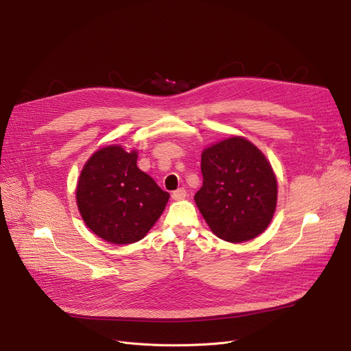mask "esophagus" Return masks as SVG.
<instances>
[{
	"label": "esophagus",
	"instance_id": "34e87169",
	"mask_svg": "<svg viewBox=\"0 0 351 351\" xmlns=\"http://www.w3.org/2000/svg\"><path fill=\"white\" fill-rule=\"evenodd\" d=\"M185 197H186V191L183 189V188L176 189L175 192H172V199L173 200H182V199H185Z\"/></svg>",
	"mask_w": 351,
	"mask_h": 351
}]
</instances>
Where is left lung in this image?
<instances>
[{"label": "left lung", "mask_w": 351, "mask_h": 351, "mask_svg": "<svg viewBox=\"0 0 351 351\" xmlns=\"http://www.w3.org/2000/svg\"><path fill=\"white\" fill-rule=\"evenodd\" d=\"M200 169L204 186L195 202L217 237L242 243L266 230L276 209L278 182L252 142L233 136L208 147Z\"/></svg>", "instance_id": "1"}]
</instances>
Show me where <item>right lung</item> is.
Returning a JSON list of instances; mask_svg holds the SVG:
<instances>
[{"label": "right lung", "mask_w": 351, "mask_h": 351, "mask_svg": "<svg viewBox=\"0 0 351 351\" xmlns=\"http://www.w3.org/2000/svg\"><path fill=\"white\" fill-rule=\"evenodd\" d=\"M138 154L102 147L85 163L77 204L86 226L115 245L135 243L162 215L169 193L136 166Z\"/></svg>", "instance_id": "right-lung-1"}]
</instances>
